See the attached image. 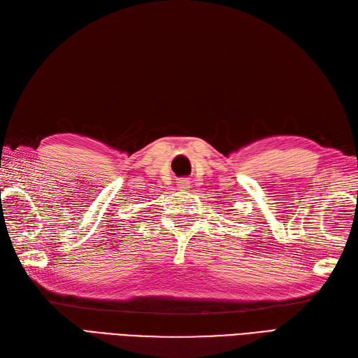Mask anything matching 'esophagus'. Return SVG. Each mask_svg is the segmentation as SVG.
Masks as SVG:
<instances>
[{
    "instance_id": "34e87169",
    "label": "esophagus",
    "mask_w": 358,
    "mask_h": 358,
    "mask_svg": "<svg viewBox=\"0 0 358 358\" xmlns=\"http://www.w3.org/2000/svg\"><path fill=\"white\" fill-rule=\"evenodd\" d=\"M178 188H179V189H187V188H189V180H188V179L179 180V182H178Z\"/></svg>"
}]
</instances>
